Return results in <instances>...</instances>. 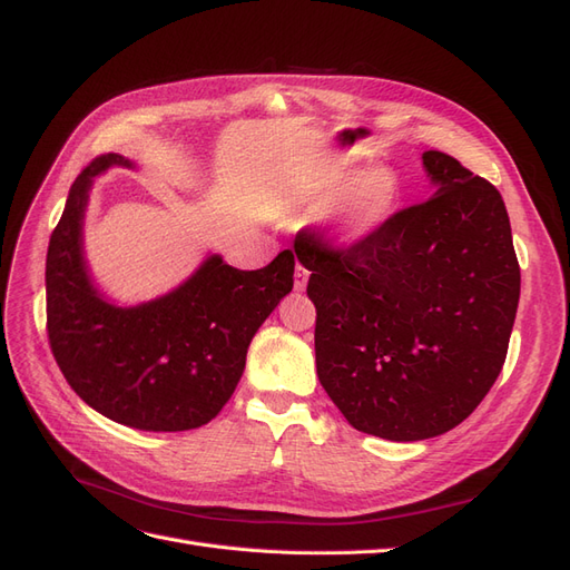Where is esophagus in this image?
Listing matches in <instances>:
<instances>
[{
	"mask_svg": "<svg viewBox=\"0 0 570 570\" xmlns=\"http://www.w3.org/2000/svg\"><path fill=\"white\" fill-rule=\"evenodd\" d=\"M306 283H308V271L304 266H297L295 268V289L302 292L306 287Z\"/></svg>",
	"mask_w": 570,
	"mask_h": 570,
	"instance_id": "34e87169",
	"label": "esophagus"
}]
</instances>
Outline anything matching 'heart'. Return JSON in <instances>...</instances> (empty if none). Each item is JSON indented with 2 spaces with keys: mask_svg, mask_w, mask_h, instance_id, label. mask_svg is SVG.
<instances>
[{
  "mask_svg": "<svg viewBox=\"0 0 570 570\" xmlns=\"http://www.w3.org/2000/svg\"><path fill=\"white\" fill-rule=\"evenodd\" d=\"M402 202V185L387 168H331L285 187L278 214L308 220L333 212V239L337 247H356L381 233Z\"/></svg>",
  "mask_w": 570,
  "mask_h": 570,
  "instance_id": "obj_1",
  "label": "heart"
}]
</instances>
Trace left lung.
I'll list each match as a JSON object with an SVG mask.
<instances>
[{"mask_svg": "<svg viewBox=\"0 0 570 570\" xmlns=\"http://www.w3.org/2000/svg\"><path fill=\"white\" fill-rule=\"evenodd\" d=\"M433 195L356 247L295 239L312 271L316 371L356 430L438 438L469 419L504 366L521 297L502 195L454 157L423 151Z\"/></svg>", "mask_w": 570, "mask_h": 570, "instance_id": "obj_1", "label": "left lung"}]
</instances>
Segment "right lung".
Masks as SVG:
<instances>
[{
    "instance_id": "1",
    "label": "right lung",
    "mask_w": 570,
    "mask_h": 570,
    "mask_svg": "<svg viewBox=\"0 0 570 570\" xmlns=\"http://www.w3.org/2000/svg\"><path fill=\"white\" fill-rule=\"evenodd\" d=\"M140 164L105 154L71 185L47 249V333L80 400L114 423L149 433L193 430L218 416L245 371L249 342L295 285V254L239 271L209 252L166 295L118 304L85 256L95 178Z\"/></svg>"
}]
</instances>
